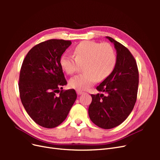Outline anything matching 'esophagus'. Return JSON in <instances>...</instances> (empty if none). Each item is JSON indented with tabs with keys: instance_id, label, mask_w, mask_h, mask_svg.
I'll return each instance as SVG.
<instances>
[{
	"instance_id": "obj_1",
	"label": "esophagus",
	"mask_w": 160,
	"mask_h": 160,
	"mask_svg": "<svg viewBox=\"0 0 160 160\" xmlns=\"http://www.w3.org/2000/svg\"><path fill=\"white\" fill-rule=\"evenodd\" d=\"M76 92H77V95H81V94H83L84 93L83 91H79V90H77L76 91Z\"/></svg>"
}]
</instances>
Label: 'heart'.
<instances>
[{
    "mask_svg": "<svg viewBox=\"0 0 160 160\" xmlns=\"http://www.w3.org/2000/svg\"><path fill=\"white\" fill-rule=\"evenodd\" d=\"M73 57L62 55L59 59L61 69L71 75L83 65L84 72L72 77L69 85L72 88L84 91L95 83L108 77L113 72L117 54L113 46L108 42H96L85 41L77 45L73 50Z\"/></svg>",
    "mask_w": 160,
    "mask_h": 160,
    "instance_id": "obj_1",
    "label": "heart"
}]
</instances>
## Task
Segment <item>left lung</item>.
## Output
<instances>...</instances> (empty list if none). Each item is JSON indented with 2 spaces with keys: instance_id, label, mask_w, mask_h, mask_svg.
Returning <instances> with one entry per match:
<instances>
[{
  "instance_id": "1",
  "label": "left lung",
  "mask_w": 160,
  "mask_h": 160,
  "mask_svg": "<svg viewBox=\"0 0 160 160\" xmlns=\"http://www.w3.org/2000/svg\"><path fill=\"white\" fill-rule=\"evenodd\" d=\"M106 38L113 43L117 62L111 75L96 88L106 95H91L88 112L92 122L108 129L123 123L133 110L137 99L139 72L137 62L128 49L111 37Z\"/></svg>"
}]
</instances>
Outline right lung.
<instances>
[{
  "label": "right lung",
  "mask_w": 160,
  "mask_h": 160,
  "mask_svg": "<svg viewBox=\"0 0 160 160\" xmlns=\"http://www.w3.org/2000/svg\"><path fill=\"white\" fill-rule=\"evenodd\" d=\"M71 45V41L62 39L42 42L22 62L18 83L21 102L31 119L43 128L60 125L77 99L75 89L60 91L67 83L59 59Z\"/></svg>",
  "instance_id": "obj_1"
}]
</instances>
